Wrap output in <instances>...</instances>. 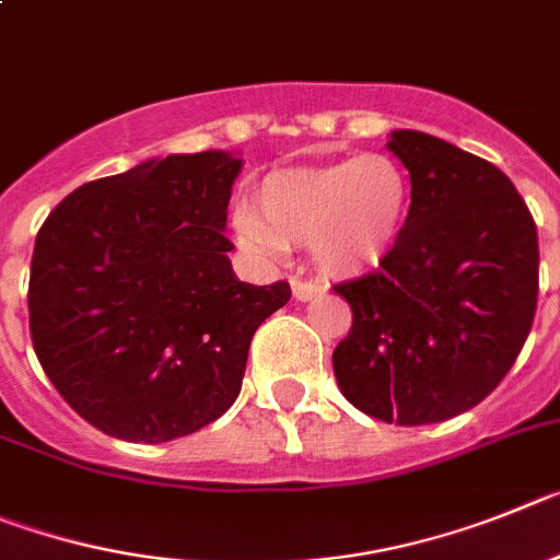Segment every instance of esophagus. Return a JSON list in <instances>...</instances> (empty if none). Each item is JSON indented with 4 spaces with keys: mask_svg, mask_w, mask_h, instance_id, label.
I'll list each match as a JSON object with an SVG mask.
<instances>
[{
    "mask_svg": "<svg viewBox=\"0 0 560 560\" xmlns=\"http://www.w3.org/2000/svg\"><path fill=\"white\" fill-rule=\"evenodd\" d=\"M317 292H320V284H317V281L292 279V299L295 301H312Z\"/></svg>",
    "mask_w": 560,
    "mask_h": 560,
    "instance_id": "34e87169",
    "label": "esophagus"
}]
</instances>
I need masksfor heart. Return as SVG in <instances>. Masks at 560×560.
Returning a JSON list of instances; mask_svg holds the SVG:
<instances>
[{
    "instance_id": "b5f03b06",
    "label": "heart",
    "mask_w": 560,
    "mask_h": 560,
    "mask_svg": "<svg viewBox=\"0 0 560 560\" xmlns=\"http://www.w3.org/2000/svg\"><path fill=\"white\" fill-rule=\"evenodd\" d=\"M410 198V178L399 161L368 153L270 175L256 195V214H236V231L259 254L312 245V259L324 273L357 276L396 248Z\"/></svg>"
}]
</instances>
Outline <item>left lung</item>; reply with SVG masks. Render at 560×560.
Returning <instances> with one entry per match:
<instances>
[{"label":"left lung","mask_w":560,"mask_h":560,"mask_svg":"<svg viewBox=\"0 0 560 560\" xmlns=\"http://www.w3.org/2000/svg\"><path fill=\"white\" fill-rule=\"evenodd\" d=\"M387 148L410 170V214L380 270L335 284L351 329L331 362L365 416L438 424L480 405L525 346L538 234L491 161L418 130H393Z\"/></svg>","instance_id":"left-lung-1"}]
</instances>
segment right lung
I'll return each mask as SVG.
<instances>
[{"label":"right lung","mask_w":560,"mask_h":560,"mask_svg":"<svg viewBox=\"0 0 560 560\" xmlns=\"http://www.w3.org/2000/svg\"><path fill=\"white\" fill-rule=\"evenodd\" d=\"M243 161L223 150L89 180L38 229L30 337L69 407L110 438L164 443L218 421L250 340L290 284L234 276L225 209Z\"/></svg>","instance_id":"1"}]
</instances>
